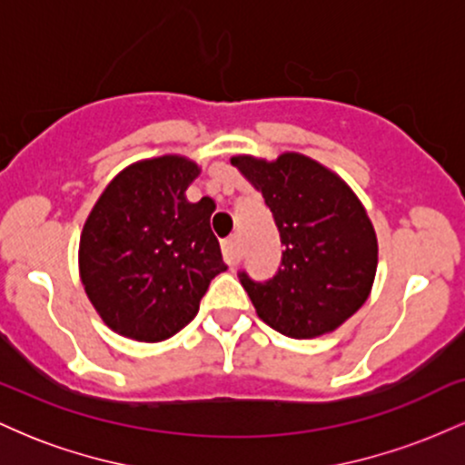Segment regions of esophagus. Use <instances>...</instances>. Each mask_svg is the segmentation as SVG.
Returning a JSON list of instances; mask_svg holds the SVG:
<instances>
[{"mask_svg": "<svg viewBox=\"0 0 465 465\" xmlns=\"http://www.w3.org/2000/svg\"><path fill=\"white\" fill-rule=\"evenodd\" d=\"M223 255H225V262L229 266L238 264V260H240V240H238V236L223 240Z\"/></svg>", "mask_w": 465, "mask_h": 465, "instance_id": "obj_1", "label": "esophagus"}]
</instances>
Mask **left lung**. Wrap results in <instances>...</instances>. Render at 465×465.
<instances>
[{"mask_svg": "<svg viewBox=\"0 0 465 465\" xmlns=\"http://www.w3.org/2000/svg\"><path fill=\"white\" fill-rule=\"evenodd\" d=\"M232 165L262 192L284 244L271 280L238 275L258 317L291 339L332 332L367 302L376 277L378 240L359 196L300 153L275 162L238 154Z\"/></svg>", "mask_w": 465, "mask_h": 465, "instance_id": "1", "label": "left lung"}]
</instances>
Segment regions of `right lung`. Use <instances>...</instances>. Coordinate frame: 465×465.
<instances>
[{
    "mask_svg": "<svg viewBox=\"0 0 465 465\" xmlns=\"http://www.w3.org/2000/svg\"><path fill=\"white\" fill-rule=\"evenodd\" d=\"M199 165L179 154L131 163L106 185L80 233V280L117 334L157 343L185 328L227 271L210 196L185 199Z\"/></svg>",
    "mask_w": 465,
    "mask_h": 465,
    "instance_id": "obj_1",
    "label": "right lung"
}]
</instances>
